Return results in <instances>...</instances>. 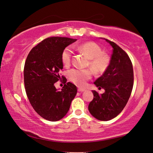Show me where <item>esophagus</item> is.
I'll return each instance as SVG.
<instances>
[{
  "instance_id": "esophagus-1",
  "label": "esophagus",
  "mask_w": 153,
  "mask_h": 153,
  "mask_svg": "<svg viewBox=\"0 0 153 153\" xmlns=\"http://www.w3.org/2000/svg\"><path fill=\"white\" fill-rule=\"evenodd\" d=\"M77 91H80V92H83V91H85V90H84V89H83V88H78V89H77Z\"/></svg>"
}]
</instances>
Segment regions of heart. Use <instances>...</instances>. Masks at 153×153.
I'll list each match as a JSON object with an SVG mask.
<instances>
[{"label":"heart","instance_id":"b5f03b06","mask_svg":"<svg viewBox=\"0 0 153 153\" xmlns=\"http://www.w3.org/2000/svg\"><path fill=\"white\" fill-rule=\"evenodd\" d=\"M77 50L85 53L90 59V65L94 72L100 74L108 69L110 64V57L102 52L98 44L88 41L76 47ZM72 51L71 48H67L63 50L62 54V60L63 64L68 65L71 62ZM69 79L77 85L84 86L87 80L91 78V71L88 69H72L68 73Z\"/></svg>","mask_w":153,"mask_h":153}]
</instances>
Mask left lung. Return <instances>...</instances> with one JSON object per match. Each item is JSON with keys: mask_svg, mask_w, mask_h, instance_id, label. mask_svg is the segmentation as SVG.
<instances>
[{"mask_svg": "<svg viewBox=\"0 0 153 153\" xmlns=\"http://www.w3.org/2000/svg\"><path fill=\"white\" fill-rule=\"evenodd\" d=\"M104 39L112 46V54L108 69L94 84L105 91L99 94L92 91L94 99L89 104L88 110L95 118L108 121L116 117L126 105L132 92L134 73L126 53L117 44Z\"/></svg>", "mask_w": 153, "mask_h": 153, "instance_id": "8db88e82", "label": "left lung"}]
</instances>
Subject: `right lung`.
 I'll return each mask as SVG.
<instances>
[{"label":"right lung","mask_w":153,"mask_h":153,"mask_svg":"<svg viewBox=\"0 0 153 153\" xmlns=\"http://www.w3.org/2000/svg\"><path fill=\"white\" fill-rule=\"evenodd\" d=\"M76 41L68 37L47 38L30 50L27 57L24 68L27 95L35 112L45 120L55 122L64 117L77 94L76 86L70 82L62 90L55 87V83L61 79L62 52ZM64 79L65 84L67 79Z\"/></svg>","instance_id":"obj_1"}]
</instances>
